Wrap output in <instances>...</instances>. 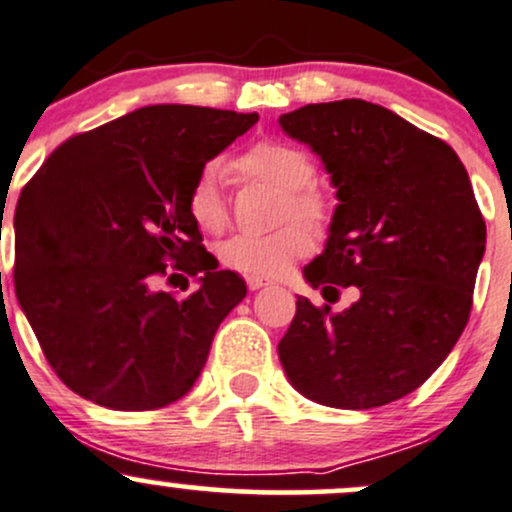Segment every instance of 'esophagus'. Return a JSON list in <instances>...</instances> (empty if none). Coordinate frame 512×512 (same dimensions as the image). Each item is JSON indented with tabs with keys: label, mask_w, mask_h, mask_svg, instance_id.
Segmentation results:
<instances>
[{
	"label": "esophagus",
	"mask_w": 512,
	"mask_h": 512,
	"mask_svg": "<svg viewBox=\"0 0 512 512\" xmlns=\"http://www.w3.org/2000/svg\"><path fill=\"white\" fill-rule=\"evenodd\" d=\"M246 285H249V290H261V288H266L268 280H266V278H254V276H249V278H246Z\"/></svg>",
	"instance_id": "1"
}]
</instances>
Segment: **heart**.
Returning a JSON list of instances; mask_svg holds the SVG:
<instances>
[{"label":"heart","mask_w":512,"mask_h":512,"mask_svg":"<svg viewBox=\"0 0 512 512\" xmlns=\"http://www.w3.org/2000/svg\"><path fill=\"white\" fill-rule=\"evenodd\" d=\"M244 178L273 185L283 192V219H302L322 224L329 217V202L312 185L315 161L310 153L283 141H258L234 161ZM188 210L192 222L210 234L227 229L229 210L222 192V168L219 163H205L197 170L188 192ZM312 249V236L298 222H290L271 234H236L219 249V258L232 271L254 278L280 276L295 258Z\"/></svg>","instance_id":"1"}]
</instances>
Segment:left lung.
<instances>
[{
    "label": "left lung",
    "instance_id": "1",
    "mask_svg": "<svg viewBox=\"0 0 512 512\" xmlns=\"http://www.w3.org/2000/svg\"><path fill=\"white\" fill-rule=\"evenodd\" d=\"M322 158L337 188L324 251L305 280L344 312L298 298L280 339L288 381L342 410L388 405L420 388L469 322L486 222L452 146L381 104H305L278 119Z\"/></svg>",
    "mask_w": 512,
    "mask_h": 512
}]
</instances>
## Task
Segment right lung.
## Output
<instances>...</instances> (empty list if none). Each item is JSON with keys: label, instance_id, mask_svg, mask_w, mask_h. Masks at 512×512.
Returning <instances> with one entry per match:
<instances>
[{"label": "right lung", "instance_id": "1", "mask_svg": "<svg viewBox=\"0 0 512 512\" xmlns=\"http://www.w3.org/2000/svg\"><path fill=\"white\" fill-rule=\"evenodd\" d=\"M258 114L151 104L70 136L21 190L14 288L48 364L112 410H156L195 386L246 283L217 271L188 210L197 170ZM173 262L188 299L155 290Z\"/></svg>", "mask_w": 512, "mask_h": 512}]
</instances>
